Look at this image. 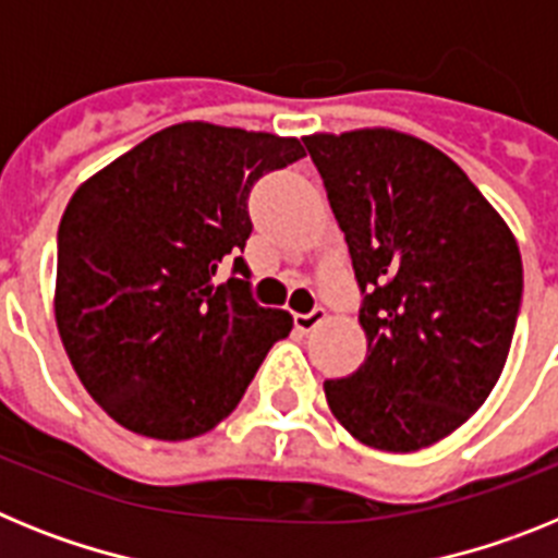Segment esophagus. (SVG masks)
Masks as SVG:
<instances>
[{
    "label": "esophagus",
    "mask_w": 558,
    "mask_h": 558,
    "mask_svg": "<svg viewBox=\"0 0 558 558\" xmlns=\"http://www.w3.org/2000/svg\"><path fill=\"white\" fill-rule=\"evenodd\" d=\"M326 317H328L326 308H319V306L312 308L308 314H294V328H298L300 333H312Z\"/></svg>",
    "instance_id": "1"
}]
</instances>
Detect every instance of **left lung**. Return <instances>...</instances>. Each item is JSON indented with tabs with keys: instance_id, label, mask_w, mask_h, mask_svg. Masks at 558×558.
<instances>
[{
	"instance_id": "8db88e82",
	"label": "left lung",
	"mask_w": 558,
	"mask_h": 558,
	"mask_svg": "<svg viewBox=\"0 0 558 558\" xmlns=\"http://www.w3.org/2000/svg\"><path fill=\"white\" fill-rule=\"evenodd\" d=\"M345 232L367 356L326 399L356 440L415 452L488 399L522 300L517 239L458 165L410 134L303 137Z\"/></svg>"
}]
</instances>
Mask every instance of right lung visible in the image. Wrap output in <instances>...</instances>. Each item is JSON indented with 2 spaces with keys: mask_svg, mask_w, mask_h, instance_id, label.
Here are the masks:
<instances>
[{
  "mask_svg": "<svg viewBox=\"0 0 558 558\" xmlns=\"http://www.w3.org/2000/svg\"><path fill=\"white\" fill-rule=\"evenodd\" d=\"M300 140L213 123L151 134L72 193L56 323L86 393L132 433L187 440L235 410L292 314L252 300V185ZM233 260V278L215 283Z\"/></svg>",
  "mask_w": 558,
  "mask_h": 558,
  "instance_id": "obj_1",
  "label": "right lung"
}]
</instances>
